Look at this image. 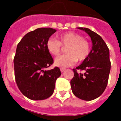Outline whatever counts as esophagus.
I'll return each mask as SVG.
<instances>
[{
    "label": "esophagus",
    "mask_w": 121,
    "mask_h": 121,
    "mask_svg": "<svg viewBox=\"0 0 121 121\" xmlns=\"http://www.w3.org/2000/svg\"><path fill=\"white\" fill-rule=\"evenodd\" d=\"M65 70H66V69H65V68H60V71H61V72H65Z\"/></svg>",
    "instance_id": "esophagus-1"
}]
</instances>
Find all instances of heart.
<instances>
[{
    "mask_svg": "<svg viewBox=\"0 0 121 121\" xmlns=\"http://www.w3.org/2000/svg\"><path fill=\"white\" fill-rule=\"evenodd\" d=\"M67 47L66 55L57 57L55 64L59 67L66 68L73 65L77 60L82 61L87 58L90 51L88 42L77 33L69 32L60 35L58 39L49 38L46 42V48L53 56H58L61 47Z\"/></svg>",
    "mask_w": 121,
    "mask_h": 121,
    "instance_id": "1",
    "label": "heart"
}]
</instances>
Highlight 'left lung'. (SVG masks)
I'll return each mask as SVG.
<instances>
[{
	"mask_svg": "<svg viewBox=\"0 0 121 121\" xmlns=\"http://www.w3.org/2000/svg\"><path fill=\"white\" fill-rule=\"evenodd\" d=\"M91 38L92 49L77 70H84L78 73L73 69V78L70 81L73 94L83 100H92L102 94L107 86L111 71L109 49L103 39L94 31L85 27H78Z\"/></svg>",
	"mask_w": 121,
	"mask_h": 121,
	"instance_id": "1",
	"label": "left lung"
}]
</instances>
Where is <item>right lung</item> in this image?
Listing matches in <instances>:
<instances>
[{
  "label": "right lung",
  "instance_id": "right-lung-1",
  "mask_svg": "<svg viewBox=\"0 0 121 121\" xmlns=\"http://www.w3.org/2000/svg\"><path fill=\"white\" fill-rule=\"evenodd\" d=\"M56 31L50 27L38 28L27 33L17 44L14 58L15 78L20 91L29 99L49 97L61 75L58 67L45 70L53 63L46 42Z\"/></svg>",
  "mask_w": 121,
  "mask_h": 121
}]
</instances>
